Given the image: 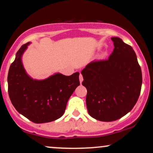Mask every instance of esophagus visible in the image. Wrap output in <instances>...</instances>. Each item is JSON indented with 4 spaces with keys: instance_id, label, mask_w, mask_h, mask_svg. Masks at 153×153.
I'll return each mask as SVG.
<instances>
[{
    "instance_id": "1",
    "label": "esophagus",
    "mask_w": 153,
    "mask_h": 153,
    "mask_svg": "<svg viewBox=\"0 0 153 153\" xmlns=\"http://www.w3.org/2000/svg\"><path fill=\"white\" fill-rule=\"evenodd\" d=\"M79 80H80V83H82V80H83V78H82V75L81 74H80V75H79Z\"/></svg>"
}]
</instances>
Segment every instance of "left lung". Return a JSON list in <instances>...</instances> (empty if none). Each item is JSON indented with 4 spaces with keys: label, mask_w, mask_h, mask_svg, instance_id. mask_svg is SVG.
I'll list each match as a JSON object with an SVG mask.
<instances>
[{
    "label": "left lung",
    "mask_w": 153,
    "mask_h": 153,
    "mask_svg": "<svg viewBox=\"0 0 153 153\" xmlns=\"http://www.w3.org/2000/svg\"><path fill=\"white\" fill-rule=\"evenodd\" d=\"M111 40L114 49L108 59L93 61L81 71L88 111L101 122L117 120L129 113L137 101L143 82L132 47L119 37Z\"/></svg>",
    "instance_id": "1"
}]
</instances>
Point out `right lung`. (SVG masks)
I'll list each match as a JSON object with an SVG mask.
<instances>
[{"mask_svg":"<svg viewBox=\"0 0 153 153\" xmlns=\"http://www.w3.org/2000/svg\"><path fill=\"white\" fill-rule=\"evenodd\" d=\"M30 42L22 45L16 54L8 74V95L17 111L31 122H50L64 114L68 99L80 85L78 72L70 76L57 73L44 80L26 73L22 55Z\"/></svg>","mask_w":153,"mask_h":153,"instance_id":"obj_1","label":"right lung"}]
</instances>
